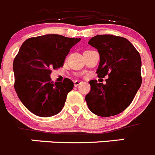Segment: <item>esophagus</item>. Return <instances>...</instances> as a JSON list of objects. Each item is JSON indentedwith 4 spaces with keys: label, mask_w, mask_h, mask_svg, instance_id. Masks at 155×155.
Here are the masks:
<instances>
[{
    "label": "esophagus",
    "mask_w": 155,
    "mask_h": 155,
    "mask_svg": "<svg viewBox=\"0 0 155 155\" xmlns=\"http://www.w3.org/2000/svg\"><path fill=\"white\" fill-rule=\"evenodd\" d=\"M81 83H82V82H80V81H79V80H76L74 82V86H75V87H77L78 86H79V85H80Z\"/></svg>",
    "instance_id": "obj_1"
}]
</instances>
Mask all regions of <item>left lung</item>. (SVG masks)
Instances as JSON below:
<instances>
[{
  "mask_svg": "<svg viewBox=\"0 0 155 155\" xmlns=\"http://www.w3.org/2000/svg\"><path fill=\"white\" fill-rule=\"evenodd\" d=\"M88 43L100 56L98 77H108L105 85L89 81L91 90L85 98L88 107L99 116L118 115L129 106L141 85L139 53L127 39L110 34L95 36Z\"/></svg>",
  "mask_w": 155,
  "mask_h": 155,
  "instance_id": "left-lung-1",
  "label": "left lung"
}]
</instances>
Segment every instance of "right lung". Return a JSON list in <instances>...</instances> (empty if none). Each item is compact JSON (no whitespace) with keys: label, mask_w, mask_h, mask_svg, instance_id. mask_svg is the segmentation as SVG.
<instances>
[{"label":"right lung","mask_w":155,"mask_h":155,"mask_svg":"<svg viewBox=\"0 0 155 155\" xmlns=\"http://www.w3.org/2000/svg\"><path fill=\"white\" fill-rule=\"evenodd\" d=\"M80 40L47 34L24 42L13 63L14 86L20 100L33 114L47 118L61 112L74 83L68 78L54 83L50 74L53 69L63 66L70 49Z\"/></svg>","instance_id":"obj_1"}]
</instances>
